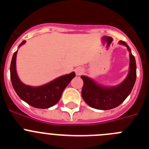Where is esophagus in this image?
Masks as SVG:
<instances>
[{
	"mask_svg": "<svg viewBox=\"0 0 149 149\" xmlns=\"http://www.w3.org/2000/svg\"><path fill=\"white\" fill-rule=\"evenodd\" d=\"M84 72V68H82V67H77V68H75L76 75H77V76L81 75V74H82Z\"/></svg>",
	"mask_w": 149,
	"mask_h": 149,
	"instance_id": "obj_1",
	"label": "esophagus"
}]
</instances>
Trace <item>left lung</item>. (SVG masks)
Segmentation results:
<instances>
[{
  "instance_id": "8db88e82",
  "label": "left lung",
  "mask_w": 149,
  "mask_h": 149,
  "mask_svg": "<svg viewBox=\"0 0 149 149\" xmlns=\"http://www.w3.org/2000/svg\"><path fill=\"white\" fill-rule=\"evenodd\" d=\"M119 44L127 48L130 57L128 74L122 83L116 86H103L88 76H81L84 81L82 97L85 102L93 108L102 110L115 108L127 98L134 87L136 78L135 57L127 43L119 41Z\"/></svg>"
}]
</instances>
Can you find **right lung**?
Masks as SVG:
<instances>
[{"mask_svg":"<svg viewBox=\"0 0 149 149\" xmlns=\"http://www.w3.org/2000/svg\"><path fill=\"white\" fill-rule=\"evenodd\" d=\"M26 41L24 40L19 46L25 44ZM18 50L13 56L10 65V78L13 86L18 97L30 106L39 109L49 108L53 107L59 101L61 95L71 82L75 77L74 72H72L65 75L56 77L53 81L45 84L38 86L26 85L21 81L18 76L16 71V56Z\"/></svg>","mask_w":149,"mask_h":149,"instance_id":"1","label":"right lung"}]
</instances>
